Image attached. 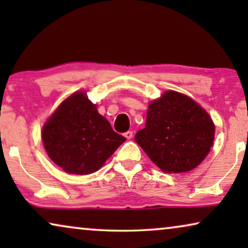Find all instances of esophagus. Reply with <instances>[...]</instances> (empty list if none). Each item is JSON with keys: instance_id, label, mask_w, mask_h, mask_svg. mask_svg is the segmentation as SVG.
<instances>
[{"instance_id": "obj_1", "label": "esophagus", "mask_w": 248, "mask_h": 248, "mask_svg": "<svg viewBox=\"0 0 248 248\" xmlns=\"http://www.w3.org/2000/svg\"><path fill=\"white\" fill-rule=\"evenodd\" d=\"M124 137L126 138V139H128V140H130V139H132V137H133V132H132V131H127V132H125V133H124Z\"/></svg>"}]
</instances>
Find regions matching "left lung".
Segmentation results:
<instances>
[{
  "instance_id": "left-lung-1",
  "label": "left lung",
  "mask_w": 248,
  "mask_h": 248,
  "mask_svg": "<svg viewBox=\"0 0 248 248\" xmlns=\"http://www.w3.org/2000/svg\"><path fill=\"white\" fill-rule=\"evenodd\" d=\"M215 124L202 107L185 94L166 91L149 105L145 127L135 141L165 172L194 169L209 154Z\"/></svg>"
}]
</instances>
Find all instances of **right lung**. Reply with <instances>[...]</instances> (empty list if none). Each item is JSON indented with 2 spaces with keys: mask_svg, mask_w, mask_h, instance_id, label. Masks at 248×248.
<instances>
[{
  "mask_svg": "<svg viewBox=\"0 0 248 248\" xmlns=\"http://www.w3.org/2000/svg\"><path fill=\"white\" fill-rule=\"evenodd\" d=\"M42 138L49 158L77 175L97 171L126 140L114 132L82 91L61 104L44 125Z\"/></svg>",
  "mask_w": 248,
  "mask_h": 248,
  "instance_id": "add662e5",
  "label": "right lung"
}]
</instances>
